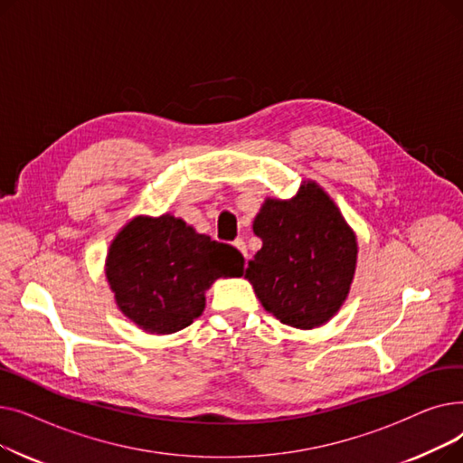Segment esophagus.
<instances>
[{
  "mask_svg": "<svg viewBox=\"0 0 463 463\" xmlns=\"http://www.w3.org/2000/svg\"><path fill=\"white\" fill-rule=\"evenodd\" d=\"M232 246H234L241 255H244V259H248V250H246V241H244V240H241V238L234 240Z\"/></svg>",
  "mask_w": 463,
  "mask_h": 463,
  "instance_id": "obj_1",
  "label": "esophagus"
}]
</instances>
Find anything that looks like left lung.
<instances>
[{"label":"left lung","mask_w":463,"mask_h":463,"mask_svg":"<svg viewBox=\"0 0 463 463\" xmlns=\"http://www.w3.org/2000/svg\"><path fill=\"white\" fill-rule=\"evenodd\" d=\"M253 231L262 248L246 278L264 309L295 328L326 323L344 304L356 264V238L332 199L307 182L293 201H266Z\"/></svg>","instance_id":"8db88e82"}]
</instances>
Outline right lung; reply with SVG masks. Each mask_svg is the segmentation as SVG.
Returning <instances> with one entry per match:
<instances>
[{"mask_svg":"<svg viewBox=\"0 0 463 463\" xmlns=\"http://www.w3.org/2000/svg\"><path fill=\"white\" fill-rule=\"evenodd\" d=\"M244 274V257L173 215L135 217L114 238L107 279L124 315L152 334H173L197 319L217 278Z\"/></svg>","mask_w":463,"mask_h":463,"instance_id":"right-lung-1","label":"right lung"}]
</instances>
